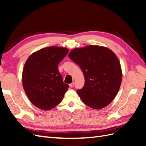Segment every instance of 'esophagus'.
Masks as SVG:
<instances>
[{"label":"esophagus","instance_id":"esophagus-1","mask_svg":"<svg viewBox=\"0 0 146 146\" xmlns=\"http://www.w3.org/2000/svg\"><path fill=\"white\" fill-rule=\"evenodd\" d=\"M74 86V83H72L69 84V86H70V88H72Z\"/></svg>","mask_w":146,"mask_h":146}]
</instances>
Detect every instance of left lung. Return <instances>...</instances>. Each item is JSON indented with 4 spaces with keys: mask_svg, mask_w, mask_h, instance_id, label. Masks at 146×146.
Instances as JSON below:
<instances>
[{
    "mask_svg": "<svg viewBox=\"0 0 146 146\" xmlns=\"http://www.w3.org/2000/svg\"><path fill=\"white\" fill-rule=\"evenodd\" d=\"M69 58L80 66L85 85L77 92L83 102L94 109H101L111 102L122 82L121 64L114 53L99 46L73 49Z\"/></svg>",
    "mask_w": 146,
    "mask_h": 146,
    "instance_id": "1",
    "label": "left lung"
}]
</instances>
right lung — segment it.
Returning a JSON list of instances; mask_svg holds the SVG:
<instances>
[{
    "label": "right lung",
    "instance_id": "add662e5",
    "mask_svg": "<svg viewBox=\"0 0 146 146\" xmlns=\"http://www.w3.org/2000/svg\"><path fill=\"white\" fill-rule=\"evenodd\" d=\"M68 52L67 48L48 47L26 61L22 82L28 98L37 108L51 110L62 101L69 85L63 83L58 66Z\"/></svg>",
    "mask_w": 146,
    "mask_h": 146
}]
</instances>
